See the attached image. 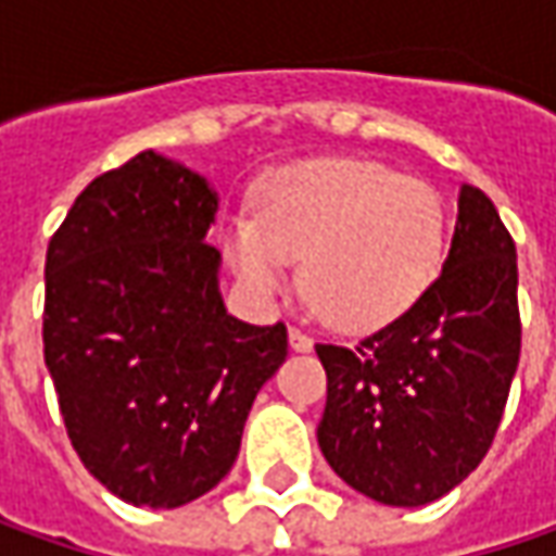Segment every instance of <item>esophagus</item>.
I'll return each mask as SVG.
<instances>
[{
  "label": "esophagus",
  "instance_id": "obj_1",
  "mask_svg": "<svg viewBox=\"0 0 556 556\" xmlns=\"http://www.w3.org/2000/svg\"><path fill=\"white\" fill-rule=\"evenodd\" d=\"M289 345H292V351H311L314 349V339L307 332H302L299 326H292L289 329Z\"/></svg>",
  "mask_w": 556,
  "mask_h": 556
}]
</instances>
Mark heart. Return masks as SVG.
<instances>
[{
	"label": "heart",
	"mask_w": 556,
	"mask_h": 556,
	"mask_svg": "<svg viewBox=\"0 0 556 556\" xmlns=\"http://www.w3.org/2000/svg\"><path fill=\"white\" fill-rule=\"evenodd\" d=\"M447 211L435 186L357 157H311L264 174L252 214H230L220 245L257 299L289 286L302 257V292L336 329L399 320L435 282Z\"/></svg>",
	"instance_id": "heart-1"
}]
</instances>
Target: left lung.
<instances>
[{"instance_id":"8db88e82","label":"left lung","mask_w":556,"mask_h":556,"mask_svg":"<svg viewBox=\"0 0 556 556\" xmlns=\"http://www.w3.org/2000/svg\"><path fill=\"white\" fill-rule=\"evenodd\" d=\"M517 245L492 199L460 186L442 274L354 349L317 345V442L354 492L392 507L439 501L492 447L519 364Z\"/></svg>"}]
</instances>
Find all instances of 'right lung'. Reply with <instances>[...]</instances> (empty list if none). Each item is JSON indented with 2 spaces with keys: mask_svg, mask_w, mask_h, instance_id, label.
I'll return each instance as SVG.
<instances>
[{
  "mask_svg": "<svg viewBox=\"0 0 556 556\" xmlns=\"http://www.w3.org/2000/svg\"><path fill=\"white\" fill-rule=\"evenodd\" d=\"M214 214L211 182L149 149L89 182L46 252L42 354L67 439L136 507H182L230 472L289 349L282 324L227 314Z\"/></svg>",
  "mask_w": 556,
  "mask_h": 556,
  "instance_id": "right-lung-1",
  "label": "right lung"
}]
</instances>
